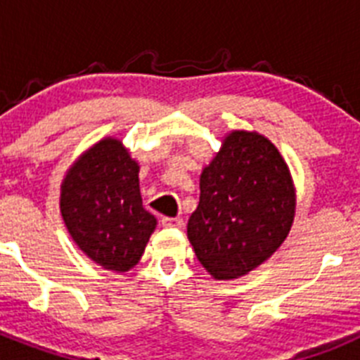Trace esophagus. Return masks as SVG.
Segmentation results:
<instances>
[{
	"label": "esophagus",
	"mask_w": 360,
	"mask_h": 360,
	"mask_svg": "<svg viewBox=\"0 0 360 360\" xmlns=\"http://www.w3.org/2000/svg\"><path fill=\"white\" fill-rule=\"evenodd\" d=\"M160 221L164 227H184V221L180 218H169V216H164Z\"/></svg>",
	"instance_id": "obj_1"
}]
</instances>
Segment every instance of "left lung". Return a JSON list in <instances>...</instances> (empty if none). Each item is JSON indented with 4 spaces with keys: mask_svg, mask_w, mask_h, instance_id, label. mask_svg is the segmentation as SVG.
Returning <instances> with one entry per match:
<instances>
[{
    "mask_svg": "<svg viewBox=\"0 0 360 360\" xmlns=\"http://www.w3.org/2000/svg\"><path fill=\"white\" fill-rule=\"evenodd\" d=\"M294 214V182L278 148L256 131H232L200 174L187 238L212 278L236 279L281 247Z\"/></svg>",
    "mask_w": 360,
    "mask_h": 360,
    "instance_id": "8db88e82",
    "label": "left lung"
}]
</instances>
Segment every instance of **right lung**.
<instances>
[{
	"label": "right lung",
	"instance_id": "1",
	"mask_svg": "<svg viewBox=\"0 0 360 360\" xmlns=\"http://www.w3.org/2000/svg\"><path fill=\"white\" fill-rule=\"evenodd\" d=\"M139 164L117 139H103L75 160L61 184V216L91 262L126 272L139 263L157 218L142 207Z\"/></svg>",
	"mask_w": 360,
	"mask_h": 360
}]
</instances>
